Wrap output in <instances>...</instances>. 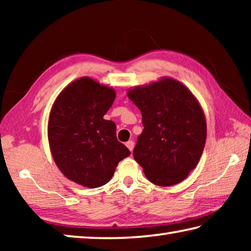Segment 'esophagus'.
Segmentation results:
<instances>
[{"label":"esophagus","instance_id":"obj_1","mask_svg":"<svg viewBox=\"0 0 251 251\" xmlns=\"http://www.w3.org/2000/svg\"><path fill=\"white\" fill-rule=\"evenodd\" d=\"M134 142L133 141H128L126 143V146H127V148H128V150L130 151H133V150H134Z\"/></svg>","mask_w":251,"mask_h":251}]
</instances>
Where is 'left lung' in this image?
<instances>
[{
	"mask_svg": "<svg viewBox=\"0 0 251 251\" xmlns=\"http://www.w3.org/2000/svg\"><path fill=\"white\" fill-rule=\"evenodd\" d=\"M143 116L135 160L157 186L179 184L197 166L207 137L206 117L184 84L163 77L127 91Z\"/></svg>",
	"mask_w": 251,
	"mask_h": 251,
	"instance_id": "obj_1",
	"label": "left lung"
}]
</instances>
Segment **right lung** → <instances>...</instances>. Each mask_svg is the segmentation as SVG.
<instances>
[{"label": "right lung", "mask_w": 251, "mask_h": 251, "mask_svg": "<svg viewBox=\"0 0 251 251\" xmlns=\"http://www.w3.org/2000/svg\"><path fill=\"white\" fill-rule=\"evenodd\" d=\"M116 92L91 77L74 80L59 93L48 125L53 159L66 178L97 188L110 180L118 163L130 155L117 141L116 125L104 120Z\"/></svg>", "instance_id": "add662e5"}]
</instances>
